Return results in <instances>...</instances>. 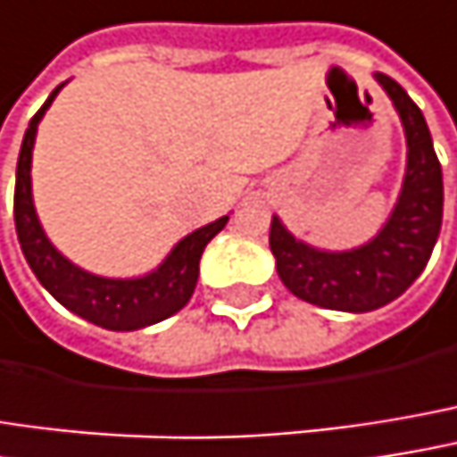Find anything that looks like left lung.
Listing matches in <instances>:
<instances>
[{
  "instance_id": "obj_1",
  "label": "left lung",
  "mask_w": 457,
  "mask_h": 457,
  "mask_svg": "<svg viewBox=\"0 0 457 457\" xmlns=\"http://www.w3.org/2000/svg\"><path fill=\"white\" fill-rule=\"evenodd\" d=\"M405 128L408 172L390 222L366 245L324 253L298 243L271 217L270 248L285 287L321 309L374 312L403 295L424 271L442 228V167L421 109L403 86L377 75Z\"/></svg>"
}]
</instances>
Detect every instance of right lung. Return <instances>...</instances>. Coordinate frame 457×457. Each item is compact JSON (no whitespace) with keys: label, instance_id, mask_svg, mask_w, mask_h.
<instances>
[{"label":"right lung","instance_id":"1","mask_svg":"<svg viewBox=\"0 0 457 457\" xmlns=\"http://www.w3.org/2000/svg\"><path fill=\"white\" fill-rule=\"evenodd\" d=\"M62 88V86H60ZM60 88L33 114L18 156V178H15V229L21 240L22 256L28 267L38 277V282L62 303L64 309L83 316L86 321L114 329L130 332L148 324H156L172 313H178L193 295L198 279V262L206 243L228 225L229 217H222L206 228L190 232L183 237L167 262L156 271L141 279H106L70 264L62 253L46 240L38 225L33 198H30V151L36 141V128L44 112L54 102Z\"/></svg>","mask_w":457,"mask_h":457}]
</instances>
